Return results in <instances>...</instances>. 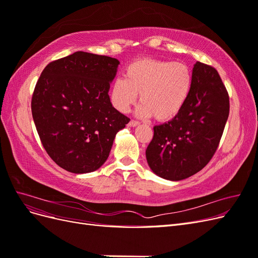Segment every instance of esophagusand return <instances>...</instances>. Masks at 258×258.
<instances>
[{"mask_svg": "<svg viewBox=\"0 0 258 258\" xmlns=\"http://www.w3.org/2000/svg\"><path fill=\"white\" fill-rule=\"evenodd\" d=\"M138 124H139V121L131 119V120L129 121V123H128V126H129V127H136V126H138Z\"/></svg>", "mask_w": 258, "mask_h": 258, "instance_id": "34e87169", "label": "esophagus"}]
</instances>
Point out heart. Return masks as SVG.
Returning <instances> with one entry per match:
<instances>
[{"mask_svg":"<svg viewBox=\"0 0 258 258\" xmlns=\"http://www.w3.org/2000/svg\"><path fill=\"white\" fill-rule=\"evenodd\" d=\"M192 82L191 70L184 62L143 58L131 62L124 69L123 79L113 82L110 100L117 111L127 113L140 93L138 114L168 121L185 106Z\"/></svg>","mask_w":258,"mask_h":258,"instance_id":"1","label":"heart"}]
</instances>
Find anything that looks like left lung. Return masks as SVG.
I'll return each mask as SVG.
<instances>
[{"label":"left lung","instance_id":"1","mask_svg":"<svg viewBox=\"0 0 258 258\" xmlns=\"http://www.w3.org/2000/svg\"><path fill=\"white\" fill-rule=\"evenodd\" d=\"M192 88L173 119L154 127L146 159L155 174L181 181L204 169L214 156L229 115V96L216 70L197 61Z\"/></svg>","mask_w":258,"mask_h":258}]
</instances>
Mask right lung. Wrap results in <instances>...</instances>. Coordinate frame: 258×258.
Here are the masks:
<instances>
[{
    "label": "right lung",
    "instance_id": "right-lung-1",
    "mask_svg": "<svg viewBox=\"0 0 258 258\" xmlns=\"http://www.w3.org/2000/svg\"><path fill=\"white\" fill-rule=\"evenodd\" d=\"M119 61L76 51L46 66L31 100L45 151L59 167L88 173L106 161L117 132L129 122L108 89Z\"/></svg>",
    "mask_w": 258,
    "mask_h": 258
}]
</instances>
